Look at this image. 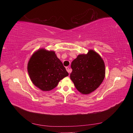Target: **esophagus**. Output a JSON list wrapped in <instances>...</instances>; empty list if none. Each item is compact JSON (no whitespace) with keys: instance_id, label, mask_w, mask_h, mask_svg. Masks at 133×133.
<instances>
[{"instance_id":"34e87169","label":"esophagus","mask_w":133,"mask_h":133,"mask_svg":"<svg viewBox=\"0 0 133 133\" xmlns=\"http://www.w3.org/2000/svg\"><path fill=\"white\" fill-rule=\"evenodd\" d=\"M66 70L67 71V72H68L69 73H70V70L69 67H66Z\"/></svg>"}]
</instances>
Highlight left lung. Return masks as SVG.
<instances>
[{
	"instance_id": "1",
	"label": "left lung",
	"mask_w": 133,
	"mask_h": 133,
	"mask_svg": "<svg viewBox=\"0 0 133 133\" xmlns=\"http://www.w3.org/2000/svg\"><path fill=\"white\" fill-rule=\"evenodd\" d=\"M70 78L76 88L83 94L95 90L105 77V65L102 57L94 50L79 55L71 63Z\"/></svg>"
}]
</instances>
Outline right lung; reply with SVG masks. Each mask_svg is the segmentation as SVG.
<instances>
[{
	"label": "right lung",
	"mask_w": 133,
	"mask_h": 133,
	"mask_svg": "<svg viewBox=\"0 0 133 133\" xmlns=\"http://www.w3.org/2000/svg\"><path fill=\"white\" fill-rule=\"evenodd\" d=\"M28 70L31 82L43 91H50L69 75L62 62L52 51L40 49L29 60Z\"/></svg>",
	"instance_id": "1"
}]
</instances>
